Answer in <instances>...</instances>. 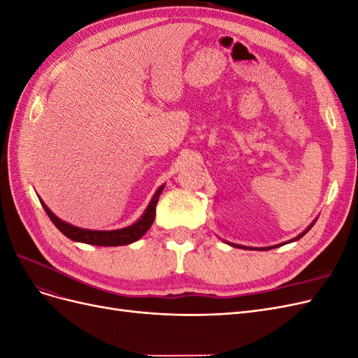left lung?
Masks as SVG:
<instances>
[{
	"instance_id": "left-lung-1",
	"label": "left lung",
	"mask_w": 358,
	"mask_h": 358,
	"mask_svg": "<svg viewBox=\"0 0 358 358\" xmlns=\"http://www.w3.org/2000/svg\"><path fill=\"white\" fill-rule=\"evenodd\" d=\"M317 221V220H315ZM315 221H313L309 227H308V229L305 230V231H303L301 234H299L297 237H294V239H291L289 242H294V241H299L300 239V237H303V236H305L310 229H312V227H313V224H315ZM289 242H285V243H289ZM229 245H231V246H234V248H242V249H251V248H248V246H241V245H236V243H229ZM278 246H280V245H275V246H268V248H258V249H262V251H267V249H272V248H278Z\"/></svg>"
}]
</instances>
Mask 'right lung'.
Segmentation results:
<instances>
[{
	"label": "right lung",
	"instance_id": "obj_1",
	"mask_svg": "<svg viewBox=\"0 0 358 358\" xmlns=\"http://www.w3.org/2000/svg\"><path fill=\"white\" fill-rule=\"evenodd\" d=\"M162 189H164V185H161L157 192L154 194L152 200L148 204L146 210L143 212L142 218L137 220L133 225H128L125 229H119V230H107V231H100V230H86V229H79V227H74L66 221L59 220L57 215H53L52 210L48 208V206L41 201V206L45 208L48 216L50 221L55 224L57 229L64 234L67 236L69 239L74 242H82V243H88V245H96V246H121V245H128L138 241L152 225L155 220V208L158 199L161 196Z\"/></svg>",
	"mask_w": 358,
	"mask_h": 358
}]
</instances>
